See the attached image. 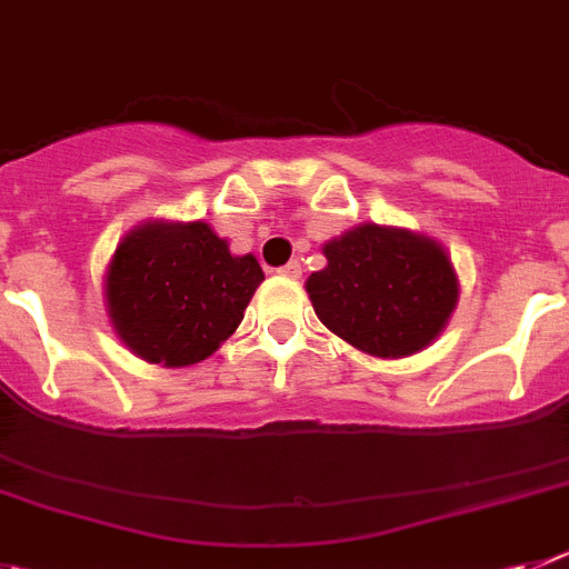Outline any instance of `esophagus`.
Returning <instances> with one entry per match:
<instances>
[{
	"label": "esophagus",
	"instance_id": "1",
	"mask_svg": "<svg viewBox=\"0 0 569 569\" xmlns=\"http://www.w3.org/2000/svg\"><path fill=\"white\" fill-rule=\"evenodd\" d=\"M279 273L288 276V279H299V276H301V264L296 262V259H290V262L284 264V268H279Z\"/></svg>",
	"mask_w": 569,
	"mask_h": 569
}]
</instances>
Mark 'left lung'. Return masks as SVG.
Wrapping results in <instances>:
<instances>
[{
  "label": "left lung",
  "mask_w": 569,
  "mask_h": 569,
  "mask_svg": "<svg viewBox=\"0 0 569 569\" xmlns=\"http://www.w3.org/2000/svg\"><path fill=\"white\" fill-rule=\"evenodd\" d=\"M327 268L307 279L316 316L378 358L429 347L457 305V273L437 242L361 226L325 244Z\"/></svg>",
  "instance_id": "1"
}]
</instances>
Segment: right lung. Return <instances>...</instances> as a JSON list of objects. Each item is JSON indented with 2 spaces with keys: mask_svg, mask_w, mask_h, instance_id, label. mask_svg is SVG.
Wrapping results in <instances>:
<instances>
[{
  "mask_svg": "<svg viewBox=\"0 0 569 569\" xmlns=\"http://www.w3.org/2000/svg\"><path fill=\"white\" fill-rule=\"evenodd\" d=\"M262 279L257 259L231 257L206 222H149L114 250L109 319L143 361L189 367L233 336Z\"/></svg>",
  "mask_w": 569,
  "mask_h": 569,
  "instance_id": "1",
  "label": "right lung"
}]
</instances>
